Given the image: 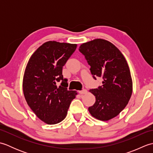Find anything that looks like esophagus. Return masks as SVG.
I'll use <instances>...</instances> for the list:
<instances>
[{"label":"esophagus","instance_id":"34e87169","mask_svg":"<svg viewBox=\"0 0 153 153\" xmlns=\"http://www.w3.org/2000/svg\"><path fill=\"white\" fill-rule=\"evenodd\" d=\"M79 93L81 94V95H85V94L87 93V91L86 89H83L82 91H80Z\"/></svg>","mask_w":153,"mask_h":153}]
</instances>
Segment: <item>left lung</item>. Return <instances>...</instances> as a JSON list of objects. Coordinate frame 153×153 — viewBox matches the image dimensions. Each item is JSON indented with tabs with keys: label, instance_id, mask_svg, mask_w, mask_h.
I'll list each match as a JSON object with an SVG mask.
<instances>
[{
	"label": "left lung",
	"instance_id": "obj_1",
	"mask_svg": "<svg viewBox=\"0 0 153 153\" xmlns=\"http://www.w3.org/2000/svg\"><path fill=\"white\" fill-rule=\"evenodd\" d=\"M79 50L91 66L94 78L103 79L102 86L89 90L96 100L89 111L97 120L108 121L118 116L131 98L133 82L128 62L114 45L102 39L83 43Z\"/></svg>",
	"mask_w": 153,
	"mask_h": 153
}]
</instances>
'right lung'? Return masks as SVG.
I'll return each mask as SVG.
<instances>
[{
    "label": "right lung",
    "mask_w": 153,
    "mask_h": 153,
    "mask_svg": "<svg viewBox=\"0 0 153 153\" xmlns=\"http://www.w3.org/2000/svg\"><path fill=\"white\" fill-rule=\"evenodd\" d=\"M77 48L76 44L50 41L31 55L23 78L25 100L35 114L43 122L56 124L66 118L76 91H68L62 67ZM61 82L58 87L56 83Z\"/></svg>",
    "instance_id": "right-lung-1"
}]
</instances>
